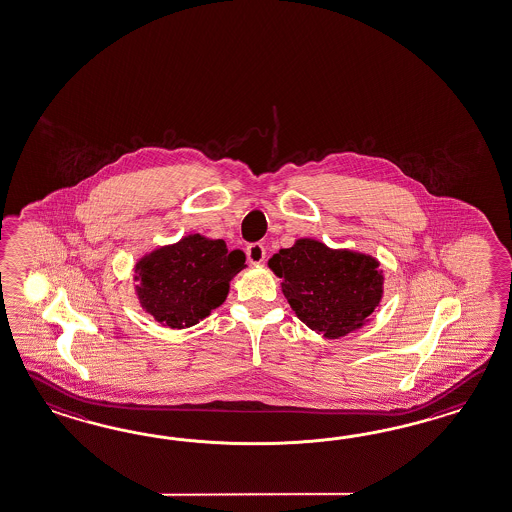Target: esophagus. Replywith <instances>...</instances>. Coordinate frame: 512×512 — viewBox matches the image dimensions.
<instances>
[{
  "mask_svg": "<svg viewBox=\"0 0 512 512\" xmlns=\"http://www.w3.org/2000/svg\"><path fill=\"white\" fill-rule=\"evenodd\" d=\"M246 253H248V259L253 264H259V262L264 261V257H266V250H264V246L259 244V242H253L250 244L248 248H246Z\"/></svg>",
  "mask_w": 512,
  "mask_h": 512,
  "instance_id": "34e87169",
  "label": "esophagus"
}]
</instances>
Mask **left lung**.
I'll return each mask as SVG.
<instances>
[{
	"label": "left lung",
	"mask_w": 512,
	"mask_h": 512,
	"mask_svg": "<svg viewBox=\"0 0 512 512\" xmlns=\"http://www.w3.org/2000/svg\"><path fill=\"white\" fill-rule=\"evenodd\" d=\"M268 264L283 279V294L296 316L327 338L361 327L383 294V275L372 257L329 250L309 238L279 250Z\"/></svg>",
	"instance_id": "left-lung-1"
}]
</instances>
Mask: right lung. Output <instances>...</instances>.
Returning <instances> with one entry per match:
<instances>
[{"instance_id": "add662e5", "label": "right lung", "mask_w": 512, "mask_h": 512, "mask_svg": "<svg viewBox=\"0 0 512 512\" xmlns=\"http://www.w3.org/2000/svg\"><path fill=\"white\" fill-rule=\"evenodd\" d=\"M244 262V251L227 250L220 238H183L138 262V298L157 322L172 329L190 327L224 303L229 281Z\"/></svg>"}]
</instances>
